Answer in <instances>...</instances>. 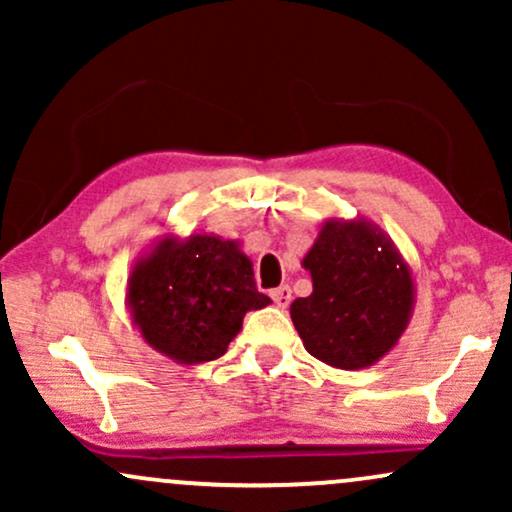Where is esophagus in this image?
Segmentation results:
<instances>
[{
    "instance_id": "obj_1",
    "label": "esophagus",
    "mask_w": 512,
    "mask_h": 512,
    "mask_svg": "<svg viewBox=\"0 0 512 512\" xmlns=\"http://www.w3.org/2000/svg\"><path fill=\"white\" fill-rule=\"evenodd\" d=\"M272 298H274V303L279 305V308H289V303H291V289L289 286H279V289H274L272 291Z\"/></svg>"
}]
</instances>
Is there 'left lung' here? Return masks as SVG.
Returning a JSON list of instances; mask_svg holds the SVG:
<instances>
[{"instance_id": "left-lung-1", "label": "left lung", "mask_w": 512, "mask_h": 512, "mask_svg": "<svg viewBox=\"0 0 512 512\" xmlns=\"http://www.w3.org/2000/svg\"><path fill=\"white\" fill-rule=\"evenodd\" d=\"M301 264L313 293L291 303V320L310 356L361 370L395 349L414 313L416 284L383 228L330 216Z\"/></svg>"}]
</instances>
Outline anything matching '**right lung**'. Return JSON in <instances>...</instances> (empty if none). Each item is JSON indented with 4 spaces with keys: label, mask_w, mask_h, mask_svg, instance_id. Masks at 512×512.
Returning <instances> with one entry per match:
<instances>
[{
    "label": "right lung",
    "mask_w": 512,
    "mask_h": 512,
    "mask_svg": "<svg viewBox=\"0 0 512 512\" xmlns=\"http://www.w3.org/2000/svg\"><path fill=\"white\" fill-rule=\"evenodd\" d=\"M125 301L151 349L197 366L226 354L245 313L267 308L272 298L257 291L240 240L163 233L129 269Z\"/></svg>",
    "instance_id": "obj_1"
}]
</instances>
